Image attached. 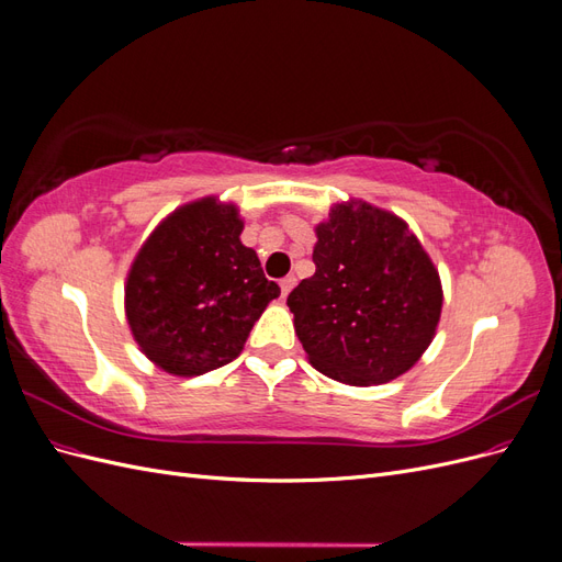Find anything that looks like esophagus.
<instances>
[{
  "label": "esophagus",
  "mask_w": 562,
  "mask_h": 562,
  "mask_svg": "<svg viewBox=\"0 0 562 562\" xmlns=\"http://www.w3.org/2000/svg\"><path fill=\"white\" fill-rule=\"evenodd\" d=\"M295 283H297V279H295L293 274H288L285 279H281V295H283V297H288V293L293 291Z\"/></svg>",
  "instance_id": "34e87169"
}]
</instances>
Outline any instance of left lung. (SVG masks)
Segmentation results:
<instances>
[{
  "instance_id": "obj_1",
  "label": "left lung",
  "mask_w": 562,
  "mask_h": 562,
  "mask_svg": "<svg viewBox=\"0 0 562 562\" xmlns=\"http://www.w3.org/2000/svg\"><path fill=\"white\" fill-rule=\"evenodd\" d=\"M314 277L288 295L310 363L330 380H396L427 351L443 307L438 269L394 213L337 203L316 227Z\"/></svg>"
}]
</instances>
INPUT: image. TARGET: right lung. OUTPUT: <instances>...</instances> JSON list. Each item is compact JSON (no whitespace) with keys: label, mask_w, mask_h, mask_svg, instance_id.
<instances>
[{"label":"right lung","mask_w":562,"mask_h":562,"mask_svg":"<svg viewBox=\"0 0 562 562\" xmlns=\"http://www.w3.org/2000/svg\"><path fill=\"white\" fill-rule=\"evenodd\" d=\"M244 220L215 196L184 203L149 234L126 279V318L151 363L178 378L223 368L281 288L241 244Z\"/></svg>","instance_id":"right-lung-1"}]
</instances>
